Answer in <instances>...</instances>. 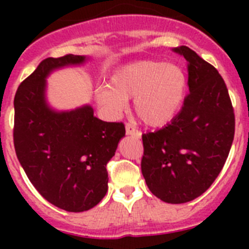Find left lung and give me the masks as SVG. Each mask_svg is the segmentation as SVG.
I'll list each match as a JSON object with an SVG mask.
<instances>
[{"label": "left lung", "mask_w": 249, "mask_h": 249, "mask_svg": "<svg viewBox=\"0 0 249 249\" xmlns=\"http://www.w3.org/2000/svg\"><path fill=\"white\" fill-rule=\"evenodd\" d=\"M85 57L46 58L19 83L15 96L13 144L31 183L46 201L67 212L97 206L108 190L106 166L126 135L122 122H105L91 106L56 112L46 102V78Z\"/></svg>", "instance_id": "1"}]
</instances>
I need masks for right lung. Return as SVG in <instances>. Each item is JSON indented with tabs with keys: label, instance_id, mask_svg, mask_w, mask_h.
<instances>
[{
	"label": "right lung",
	"instance_id": "obj_1",
	"mask_svg": "<svg viewBox=\"0 0 249 249\" xmlns=\"http://www.w3.org/2000/svg\"><path fill=\"white\" fill-rule=\"evenodd\" d=\"M208 69L213 67L197 56L188 66L190 93L181 112L167 127L142 136V175L149 191L166 203H186L203 195L232 146V102L221 76H211Z\"/></svg>",
	"mask_w": 249,
	"mask_h": 249
}]
</instances>
